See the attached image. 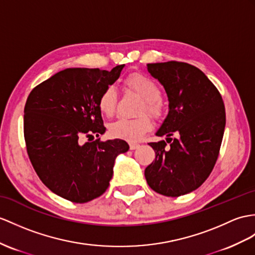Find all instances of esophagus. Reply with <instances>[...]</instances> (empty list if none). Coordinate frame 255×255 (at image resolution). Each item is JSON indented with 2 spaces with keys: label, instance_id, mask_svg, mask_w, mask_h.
<instances>
[{
  "label": "esophagus",
  "instance_id": "esophagus-1",
  "mask_svg": "<svg viewBox=\"0 0 255 255\" xmlns=\"http://www.w3.org/2000/svg\"><path fill=\"white\" fill-rule=\"evenodd\" d=\"M139 144H136V142H131V144H129V149H131V150H135V149H137V148H139Z\"/></svg>",
  "mask_w": 255,
  "mask_h": 255
}]
</instances>
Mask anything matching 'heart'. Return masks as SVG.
Here are the masks:
<instances>
[{
	"label": "heart",
	"mask_w": 255,
	"mask_h": 255,
	"mask_svg": "<svg viewBox=\"0 0 255 255\" xmlns=\"http://www.w3.org/2000/svg\"><path fill=\"white\" fill-rule=\"evenodd\" d=\"M123 84L129 91L136 93L142 101L141 114L146 113L160 119L163 117L164 108L161 102V90L152 79L140 72L129 73L123 80ZM118 94L114 86H107L98 97V109L106 117H113L117 107ZM151 128L150 119L147 116H141L136 119H119L109 126V133L117 138L128 141L138 140L142 135Z\"/></svg>",
	"instance_id": "heart-1"
}]
</instances>
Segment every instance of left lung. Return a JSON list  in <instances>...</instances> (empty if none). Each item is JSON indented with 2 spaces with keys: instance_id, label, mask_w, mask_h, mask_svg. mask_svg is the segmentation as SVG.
Returning a JSON list of instances; mask_svg holds the SVG:
<instances>
[{
  "instance_id": "1",
  "label": "left lung",
  "mask_w": 255,
  "mask_h": 255,
  "mask_svg": "<svg viewBox=\"0 0 255 255\" xmlns=\"http://www.w3.org/2000/svg\"><path fill=\"white\" fill-rule=\"evenodd\" d=\"M147 69L163 85L169 114L156 133L165 135L166 141L149 142L156 160L146 167L145 177L158 194L179 197L200 187L213 170L225 129L224 103L215 85L195 66L166 61L148 64Z\"/></svg>"
}]
</instances>
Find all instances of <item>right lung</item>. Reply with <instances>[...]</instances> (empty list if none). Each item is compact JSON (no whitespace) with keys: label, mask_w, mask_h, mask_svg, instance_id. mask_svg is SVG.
Instances as JSON below:
<instances>
[{"label":"right lung","mask_w":255,"mask_h":255,"mask_svg":"<svg viewBox=\"0 0 255 255\" xmlns=\"http://www.w3.org/2000/svg\"><path fill=\"white\" fill-rule=\"evenodd\" d=\"M123 67L68 68L36 85L27 98L23 135L29 159L42 183L64 199L85 203L102 196L117 156L128 150L119 138L90 141L106 131L98 97ZM84 135L89 141L82 144Z\"/></svg>","instance_id":"1"}]
</instances>
